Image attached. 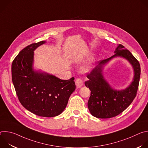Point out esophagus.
Masks as SVG:
<instances>
[{"label": "esophagus", "mask_w": 148, "mask_h": 148, "mask_svg": "<svg viewBox=\"0 0 148 148\" xmlns=\"http://www.w3.org/2000/svg\"><path fill=\"white\" fill-rule=\"evenodd\" d=\"M75 85L77 88H81L82 85H83V81L81 78H77L75 81Z\"/></svg>", "instance_id": "34e87169"}]
</instances>
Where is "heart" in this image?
Masks as SVG:
<instances>
[{
	"label": "heart",
	"instance_id": "obj_1",
	"mask_svg": "<svg viewBox=\"0 0 148 148\" xmlns=\"http://www.w3.org/2000/svg\"><path fill=\"white\" fill-rule=\"evenodd\" d=\"M95 57H94V58H92V59H91L88 62V63H87V66H90L92 62H94V61H95ZM87 67H86V69H87Z\"/></svg>",
	"mask_w": 148,
	"mask_h": 148
}]
</instances>
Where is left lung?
Wrapping results in <instances>:
<instances>
[{"mask_svg":"<svg viewBox=\"0 0 148 148\" xmlns=\"http://www.w3.org/2000/svg\"><path fill=\"white\" fill-rule=\"evenodd\" d=\"M115 54L99 61L97 65L87 75L88 80L85 86L91 91L88 107L92 115L98 118H110L117 116L127 108L135 98L138 89L140 75L139 61L132 53L122 45H118ZM119 56L128 60L134 70V78L130 85L124 90L113 89L104 78V66L112 58Z\"/></svg>","mask_w":148,"mask_h":148,"instance_id":"left-lung-1","label":"left lung"}]
</instances>
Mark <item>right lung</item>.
<instances>
[{
	"label": "right lung",
	"mask_w": 148,
	"mask_h": 148,
	"mask_svg": "<svg viewBox=\"0 0 148 148\" xmlns=\"http://www.w3.org/2000/svg\"><path fill=\"white\" fill-rule=\"evenodd\" d=\"M46 43H33L18 53L12 64V78L18 100L27 110L38 116L54 117L64 110L75 85L74 77L63 80L34 70V51Z\"/></svg>",
	"instance_id": "1"
}]
</instances>
